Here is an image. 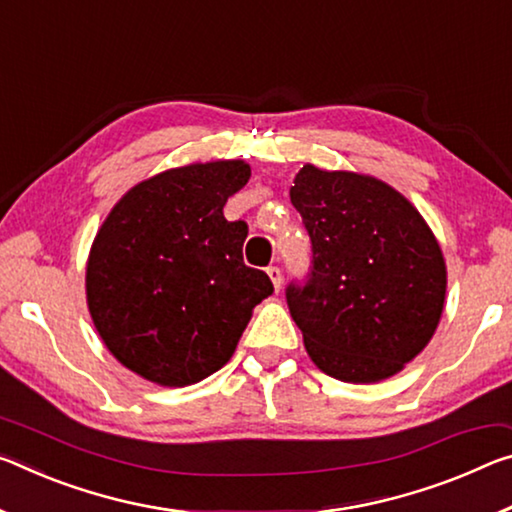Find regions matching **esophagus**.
<instances>
[{
	"instance_id": "1",
	"label": "esophagus",
	"mask_w": 512,
	"mask_h": 512,
	"mask_svg": "<svg viewBox=\"0 0 512 512\" xmlns=\"http://www.w3.org/2000/svg\"><path fill=\"white\" fill-rule=\"evenodd\" d=\"M266 273H269V278H271V282H273L275 291H280V285H282V271L278 269V266H269V269H266Z\"/></svg>"
}]
</instances>
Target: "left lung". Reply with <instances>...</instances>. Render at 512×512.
Masks as SVG:
<instances>
[{
	"label": "left lung",
	"mask_w": 512,
	"mask_h": 512,
	"mask_svg": "<svg viewBox=\"0 0 512 512\" xmlns=\"http://www.w3.org/2000/svg\"><path fill=\"white\" fill-rule=\"evenodd\" d=\"M312 241L287 305L312 362L344 383H378L415 360L444 310L446 264L431 227L371 175L305 164L289 189Z\"/></svg>",
	"instance_id": "left-lung-1"
}]
</instances>
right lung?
Returning a JSON list of instances; mask_svg holds the SVG:
<instances>
[{"label": "right lung", "mask_w": 512, "mask_h": 512, "mask_svg": "<svg viewBox=\"0 0 512 512\" xmlns=\"http://www.w3.org/2000/svg\"><path fill=\"white\" fill-rule=\"evenodd\" d=\"M248 180L241 159L170 168L132 186L97 230L88 312L113 358L150 383L212 376L273 294L269 275L243 264L248 225L223 216Z\"/></svg>", "instance_id": "right-lung-1"}]
</instances>
